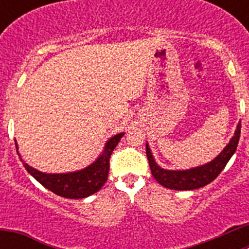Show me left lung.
Returning <instances> with one entry per match:
<instances>
[{
	"mask_svg": "<svg viewBox=\"0 0 249 249\" xmlns=\"http://www.w3.org/2000/svg\"><path fill=\"white\" fill-rule=\"evenodd\" d=\"M239 136H241V121L237 124L236 131L233 133L230 142L226 144V147L222 149L217 157L201 166L187 169H167L160 167L153 157L149 143L146 142V153L152 175L158 183L169 190L191 191L204 187L217 178V176L223 171L226 164L228 163L231 157L234 155L238 146Z\"/></svg>",
	"mask_w": 249,
	"mask_h": 249,
	"instance_id": "obj_1",
	"label": "left lung"
}]
</instances>
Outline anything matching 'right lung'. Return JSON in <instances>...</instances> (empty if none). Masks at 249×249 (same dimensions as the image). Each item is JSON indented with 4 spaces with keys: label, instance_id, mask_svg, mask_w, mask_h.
I'll list each match as a JSON object with an SVG mask.
<instances>
[{
    "label": "right lung",
    "instance_id": "1",
    "mask_svg": "<svg viewBox=\"0 0 249 249\" xmlns=\"http://www.w3.org/2000/svg\"><path fill=\"white\" fill-rule=\"evenodd\" d=\"M123 135H124V132H120L106 141L102 152L91 164L85 168L65 173L41 172L38 169L34 168L32 166L26 163L25 160H22L16 140H15V143H16L17 153L21 158L22 164L36 181H38L51 192L56 193L57 196H61L65 198L80 199L98 192L106 183L109 171V157Z\"/></svg>",
    "mask_w": 249,
    "mask_h": 249
}]
</instances>
